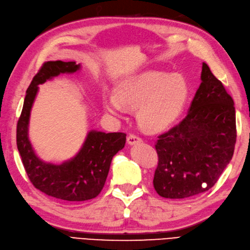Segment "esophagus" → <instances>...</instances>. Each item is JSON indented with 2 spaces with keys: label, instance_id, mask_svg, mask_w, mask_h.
<instances>
[{
  "label": "esophagus",
  "instance_id": "obj_1",
  "mask_svg": "<svg viewBox=\"0 0 250 250\" xmlns=\"http://www.w3.org/2000/svg\"><path fill=\"white\" fill-rule=\"evenodd\" d=\"M139 143H142V138L135 135V134H130V135L127 136V144L129 145L133 146V145H136Z\"/></svg>",
  "mask_w": 250,
  "mask_h": 250
}]
</instances>
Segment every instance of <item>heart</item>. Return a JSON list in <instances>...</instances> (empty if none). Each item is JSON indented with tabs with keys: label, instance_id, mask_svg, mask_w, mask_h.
<instances>
[{
	"label": "heart",
	"instance_id": "heart-1",
	"mask_svg": "<svg viewBox=\"0 0 250 250\" xmlns=\"http://www.w3.org/2000/svg\"><path fill=\"white\" fill-rule=\"evenodd\" d=\"M190 86L182 74L148 70L121 81L116 93L106 96L104 106L114 115L136 108L137 120L146 132L158 133L180 118L189 98Z\"/></svg>",
	"mask_w": 250,
	"mask_h": 250
}]
</instances>
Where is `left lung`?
I'll return each mask as SVG.
<instances>
[{
	"label": "left lung",
	"mask_w": 250,
	"mask_h": 250,
	"mask_svg": "<svg viewBox=\"0 0 250 250\" xmlns=\"http://www.w3.org/2000/svg\"><path fill=\"white\" fill-rule=\"evenodd\" d=\"M201 79L187 116L159 135L155 144L158 165L153 185L166 198H186L208 191L233 155V100L206 63Z\"/></svg>",
	"instance_id": "1"
}]
</instances>
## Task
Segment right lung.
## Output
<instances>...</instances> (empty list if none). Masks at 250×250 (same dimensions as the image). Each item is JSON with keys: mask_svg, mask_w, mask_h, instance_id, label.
<instances>
[{"mask_svg": "<svg viewBox=\"0 0 250 250\" xmlns=\"http://www.w3.org/2000/svg\"><path fill=\"white\" fill-rule=\"evenodd\" d=\"M79 68L80 64L76 62H44L27 88L17 125L18 150L31 184L43 193L69 202L87 201L100 193L112 158L124 148L126 136L120 132H88L78 154L61 165L45 163L35 154L28 139V123L38 85L60 74L75 73Z\"/></svg>", "mask_w": 250, "mask_h": 250, "instance_id": "1", "label": "right lung"}]
</instances>
